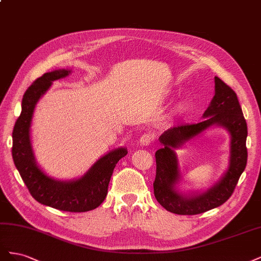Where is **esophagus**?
<instances>
[{"label":"esophagus","mask_w":261,"mask_h":261,"mask_svg":"<svg viewBox=\"0 0 261 261\" xmlns=\"http://www.w3.org/2000/svg\"><path fill=\"white\" fill-rule=\"evenodd\" d=\"M152 139H153V136L151 135V134H150V133H146V134H144V135L141 136L140 139H139L140 145H143V146H149L150 144L152 143Z\"/></svg>","instance_id":"34e87169"}]
</instances>
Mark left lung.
<instances>
[{
    "instance_id": "1",
    "label": "left lung",
    "mask_w": 261,
    "mask_h": 261,
    "mask_svg": "<svg viewBox=\"0 0 261 261\" xmlns=\"http://www.w3.org/2000/svg\"><path fill=\"white\" fill-rule=\"evenodd\" d=\"M197 124H178L159 137L163 145L156 150L154 197L172 213L193 216L223 204L238 184L247 163V124L236 93L219 77H215V96ZM215 127L224 128L230 135L229 162L224 174L211 187L201 191L184 192L176 151L203 132Z\"/></svg>"
}]
</instances>
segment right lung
Wrapping results in <instances>:
<instances>
[{
    "label": "right lung",
    "mask_w": 261,
    "mask_h": 261,
    "mask_svg": "<svg viewBox=\"0 0 261 261\" xmlns=\"http://www.w3.org/2000/svg\"><path fill=\"white\" fill-rule=\"evenodd\" d=\"M72 74V69H55L39 77L26 90L21 101V113L13 129V160L31 196L44 206L68 212L96 209L108 194L110 178L116 163L127 154L120 147L101 155L86 173L73 179H59L48 174L38 164L31 144L30 127L36 106L53 82Z\"/></svg>",
    "instance_id": "1"
}]
</instances>
